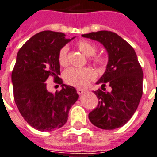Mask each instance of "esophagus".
Here are the masks:
<instances>
[{
    "label": "esophagus",
    "instance_id": "esophagus-1",
    "mask_svg": "<svg viewBox=\"0 0 157 157\" xmlns=\"http://www.w3.org/2000/svg\"><path fill=\"white\" fill-rule=\"evenodd\" d=\"M77 93L79 94V95H83V94H84L86 93V90H84V89H82V88H78Z\"/></svg>",
    "mask_w": 157,
    "mask_h": 157
}]
</instances>
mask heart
I'll use <instances>...</instances> for the list:
<instances>
[{"mask_svg": "<svg viewBox=\"0 0 157 157\" xmlns=\"http://www.w3.org/2000/svg\"><path fill=\"white\" fill-rule=\"evenodd\" d=\"M77 46L80 51L86 56H92L96 53V46L94 44L87 40H80L78 42ZM67 52L68 48L66 46L61 48L59 55H58V61L61 66H66L68 64L67 59ZM97 62H102L101 58H95ZM95 78V73L93 69L89 68L85 69H77V68H69L66 69L63 73V79L68 84L75 87H84L89 82Z\"/></svg>", "mask_w": 157, "mask_h": 157, "instance_id": "obj_1", "label": "heart"}]
</instances>
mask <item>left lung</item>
<instances>
[{
    "label": "left lung",
    "mask_w": 157,
    "mask_h": 157,
    "mask_svg": "<svg viewBox=\"0 0 157 157\" xmlns=\"http://www.w3.org/2000/svg\"><path fill=\"white\" fill-rule=\"evenodd\" d=\"M101 43L108 55L102 76L97 82L101 89L94 92L99 99L98 107L88 114L90 122L104 130L121 128L137 109L142 96L143 72L136 52L116 33L107 30L82 35ZM108 84L112 89L105 91Z\"/></svg>",
    "instance_id": "obj_1"
}]
</instances>
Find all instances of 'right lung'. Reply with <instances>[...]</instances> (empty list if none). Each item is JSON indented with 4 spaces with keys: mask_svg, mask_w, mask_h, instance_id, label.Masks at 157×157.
<instances>
[{
    "mask_svg": "<svg viewBox=\"0 0 157 157\" xmlns=\"http://www.w3.org/2000/svg\"><path fill=\"white\" fill-rule=\"evenodd\" d=\"M61 32L44 30L36 34L19 50L11 74L14 98L21 116L32 128L50 132L65 124L69 111L78 98L76 89L63 83L58 55L74 40ZM49 76L61 84L59 92L47 90Z\"/></svg>",
    "mask_w": 157,
    "mask_h": 157,
    "instance_id": "1",
    "label": "right lung"
}]
</instances>
